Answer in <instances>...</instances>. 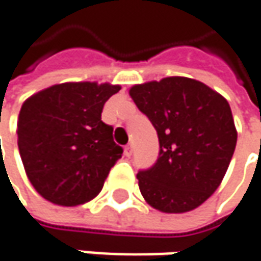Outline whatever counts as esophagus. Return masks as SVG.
I'll list each match as a JSON object with an SVG mask.
<instances>
[{"instance_id":"obj_1","label":"esophagus","mask_w":261,"mask_h":261,"mask_svg":"<svg viewBox=\"0 0 261 261\" xmlns=\"http://www.w3.org/2000/svg\"><path fill=\"white\" fill-rule=\"evenodd\" d=\"M124 154H125V156H128V158L133 154V144H131V143L124 147Z\"/></svg>"}]
</instances>
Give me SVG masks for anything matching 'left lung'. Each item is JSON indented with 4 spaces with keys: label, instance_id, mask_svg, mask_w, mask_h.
<instances>
[{
    "label": "left lung",
    "instance_id": "1",
    "mask_svg": "<svg viewBox=\"0 0 261 261\" xmlns=\"http://www.w3.org/2000/svg\"><path fill=\"white\" fill-rule=\"evenodd\" d=\"M130 96L159 137V158L139 171L144 200L164 213L198 207L219 187L237 146L228 100L188 77L136 85Z\"/></svg>",
    "mask_w": 261,
    "mask_h": 261
}]
</instances>
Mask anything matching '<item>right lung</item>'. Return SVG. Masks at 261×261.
<instances>
[{
    "label": "right lung",
    "mask_w": 261,
    "mask_h": 261,
    "mask_svg": "<svg viewBox=\"0 0 261 261\" xmlns=\"http://www.w3.org/2000/svg\"><path fill=\"white\" fill-rule=\"evenodd\" d=\"M119 86L63 83L30 96L17 121L18 150L29 181L43 198L77 206L100 193L122 156L100 115Z\"/></svg>",
    "instance_id": "1"
}]
</instances>
